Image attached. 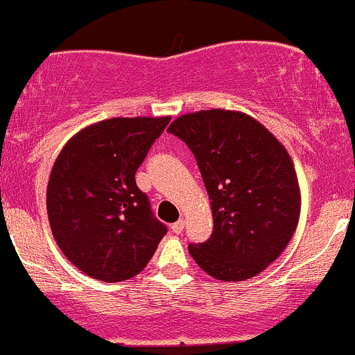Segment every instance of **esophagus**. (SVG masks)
Segmentation results:
<instances>
[{"label": "esophagus", "instance_id": "esophagus-1", "mask_svg": "<svg viewBox=\"0 0 355 355\" xmlns=\"http://www.w3.org/2000/svg\"><path fill=\"white\" fill-rule=\"evenodd\" d=\"M184 220L175 221V223L171 225V232H173V234H182V232H184Z\"/></svg>", "mask_w": 355, "mask_h": 355}]
</instances>
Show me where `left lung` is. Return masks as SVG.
I'll use <instances>...</instances> for the list:
<instances>
[{"instance_id":"obj_1","label":"left lung","mask_w":355,"mask_h":355,"mask_svg":"<svg viewBox=\"0 0 355 355\" xmlns=\"http://www.w3.org/2000/svg\"><path fill=\"white\" fill-rule=\"evenodd\" d=\"M168 132L194 153L213 213V234L189 245L200 270L244 282L266 270L288 245L300 216L293 161L256 118L234 110L178 116Z\"/></svg>"}]
</instances>
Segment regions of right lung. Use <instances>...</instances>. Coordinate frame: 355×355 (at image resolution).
Returning a JSON list of instances; mask_svg holds the SVG:
<instances>
[{"mask_svg":"<svg viewBox=\"0 0 355 355\" xmlns=\"http://www.w3.org/2000/svg\"><path fill=\"white\" fill-rule=\"evenodd\" d=\"M170 116L108 118L63 146L46 189L53 237L82 273L123 282L141 273L166 234L135 171Z\"/></svg>","mask_w":355,"mask_h":355,"instance_id":"obj_1","label":"right lung"}]
</instances>
